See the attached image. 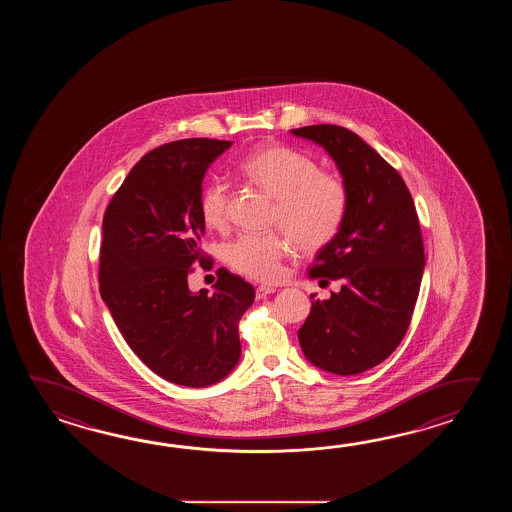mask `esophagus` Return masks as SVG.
Listing matches in <instances>:
<instances>
[{
  "label": "esophagus",
  "mask_w": 512,
  "mask_h": 512,
  "mask_svg": "<svg viewBox=\"0 0 512 512\" xmlns=\"http://www.w3.org/2000/svg\"><path fill=\"white\" fill-rule=\"evenodd\" d=\"M276 293V289L271 287V285H260L258 289H256V298L260 300V298H265V296H269V294Z\"/></svg>",
  "instance_id": "1"
}]
</instances>
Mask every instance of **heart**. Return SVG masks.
I'll use <instances>...</instances> for the list:
<instances>
[{
	"mask_svg": "<svg viewBox=\"0 0 512 512\" xmlns=\"http://www.w3.org/2000/svg\"><path fill=\"white\" fill-rule=\"evenodd\" d=\"M241 174L276 199L274 223L304 251H318L337 236L348 210V192L335 175L318 172L315 161L289 146L269 144L249 153ZM208 229L221 230L229 219V186L208 181L199 196ZM289 241L280 234H241L230 241L225 258L236 271L272 282L282 274Z\"/></svg>",
	"mask_w": 512,
	"mask_h": 512,
	"instance_id": "1",
	"label": "heart"
}]
</instances>
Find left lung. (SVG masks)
Wrapping results in <instances>:
<instances>
[{
  "mask_svg": "<svg viewBox=\"0 0 512 512\" xmlns=\"http://www.w3.org/2000/svg\"><path fill=\"white\" fill-rule=\"evenodd\" d=\"M337 164L348 210L309 278L340 280L329 300L313 298L298 329L305 359L335 375H357L388 359L410 326L425 271L414 199L403 177L357 133L318 124L291 130Z\"/></svg>",
  "mask_w": 512,
  "mask_h": 512,
  "instance_id": "8db88e82",
  "label": "left lung"
}]
</instances>
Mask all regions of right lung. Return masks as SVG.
I'll use <instances>...</instances> for the list:
<instances>
[{
  "label": "right lung",
  "instance_id": "add662e5",
  "mask_svg": "<svg viewBox=\"0 0 512 512\" xmlns=\"http://www.w3.org/2000/svg\"><path fill=\"white\" fill-rule=\"evenodd\" d=\"M232 142H168L130 170L102 223L100 294L133 353L159 377L188 388L223 381L240 362L238 322L251 283L219 269L214 291L192 293L188 272L205 260L199 212L210 164Z\"/></svg>",
  "mask_w": 512,
  "mask_h": 512
}]
</instances>
